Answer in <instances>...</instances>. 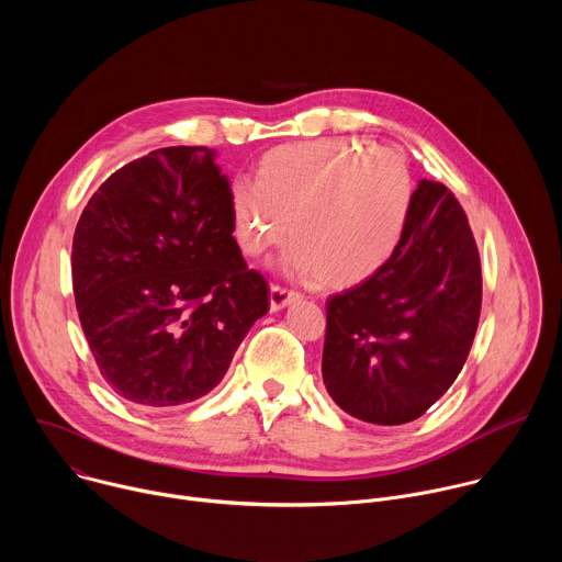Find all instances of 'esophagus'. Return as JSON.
I'll return each mask as SVG.
<instances>
[{
    "label": "esophagus",
    "mask_w": 562,
    "mask_h": 562,
    "mask_svg": "<svg viewBox=\"0 0 562 562\" xmlns=\"http://www.w3.org/2000/svg\"><path fill=\"white\" fill-rule=\"evenodd\" d=\"M297 297H300V295H297L295 291H289V289H284V286L273 284L271 291H269V306H271V311H280V308L289 306L291 302H295Z\"/></svg>",
    "instance_id": "34e87169"
}]
</instances>
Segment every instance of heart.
Masks as SVG:
<instances>
[{
    "instance_id": "obj_1",
    "label": "heart",
    "mask_w": 562,
    "mask_h": 562,
    "mask_svg": "<svg viewBox=\"0 0 562 562\" xmlns=\"http://www.w3.org/2000/svg\"><path fill=\"white\" fill-rule=\"evenodd\" d=\"M334 203L337 220L322 213ZM414 206V178L405 157L356 142L323 139L269 150L258 187L231 198L239 249L262 256L280 245L295 221L293 243L280 265L300 280L345 289L375 276L395 254Z\"/></svg>"
}]
</instances>
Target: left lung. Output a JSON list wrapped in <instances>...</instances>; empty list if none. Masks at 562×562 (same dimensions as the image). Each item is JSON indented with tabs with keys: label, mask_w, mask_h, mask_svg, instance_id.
<instances>
[{
	"label": "left lung",
	"mask_w": 562,
	"mask_h": 562,
	"mask_svg": "<svg viewBox=\"0 0 562 562\" xmlns=\"http://www.w3.org/2000/svg\"><path fill=\"white\" fill-rule=\"evenodd\" d=\"M480 304L467 215L445 184L420 180L391 260L327 300L323 380L334 403L371 425L420 418L458 378Z\"/></svg>",
	"instance_id": "1"
}]
</instances>
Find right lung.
<instances>
[{
    "label": "right lung",
    "instance_id": "obj_1",
    "mask_svg": "<svg viewBox=\"0 0 562 562\" xmlns=\"http://www.w3.org/2000/svg\"><path fill=\"white\" fill-rule=\"evenodd\" d=\"M228 180L206 146L157 148L115 171L72 235V291L91 353L133 405L193 403L269 311L233 237Z\"/></svg>",
    "mask_w": 562,
    "mask_h": 562
}]
</instances>
